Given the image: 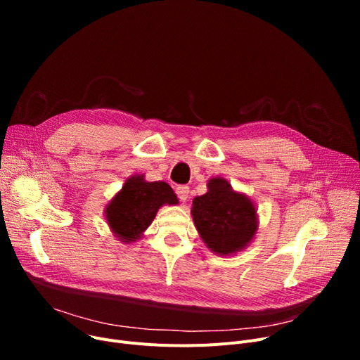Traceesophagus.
<instances>
[{"label": "esophagus", "instance_id": "1", "mask_svg": "<svg viewBox=\"0 0 360 360\" xmlns=\"http://www.w3.org/2000/svg\"><path fill=\"white\" fill-rule=\"evenodd\" d=\"M176 195L179 197L181 201H186L188 198H190V186H186V185L176 186Z\"/></svg>", "mask_w": 360, "mask_h": 360}]
</instances>
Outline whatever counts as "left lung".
<instances>
[{
  "label": "left lung",
  "mask_w": 360,
  "mask_h": 360,
  "mask_svg": "<svg viewBox=\"0 0 360 360\" xmlns=\"http://www.w3.org/2000/svg\"><path fill=\"white\" fill-rule=\"evenodd\" d=\"M191 216L205 247L220 257L247 248L258 231L255 202L220 176L212 178L207 193L193 200Z\"/></svg>",
  "instance_id": "8db88e82"
}]
</instances>
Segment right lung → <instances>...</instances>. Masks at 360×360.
Returning <instances> with one entry per match:
<instances>
[{"mask_svg":"<svg viewBox=\"0 0 360 360\" xmlns=\"http://www.w3.org/2000/svg\"><path fill=\"white\" fill-rule=\"evenodd\" d=\"M176 205L178 198L166 182H147L144 175L129 176L105 207V219L113 236L122 243L143 238L162 205Z\"/></svg>","mask_w":360,"mask_h":360,"instance_id":"1","label":"right lung"}]
</instances>
